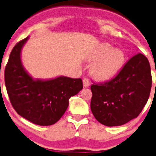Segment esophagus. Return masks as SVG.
I'll return each instance as SVG.
<instances>
[{
    "instance_id": "1",
    "label": "esophagus",
    "mask_w": 156,
    "mask_h": 156,
    "mask_svg": "<svg viewBox=\"0 0 156 156\" xmlns=\"http://www.w3.org/2000/svg\"><path fill=\"white\" fill-rule=\"evenodd\" d=\"M83 84L84 87H87L90 86V80L88 79L87 78H84L83 79Z\"/></svg>"
}]
</instances>
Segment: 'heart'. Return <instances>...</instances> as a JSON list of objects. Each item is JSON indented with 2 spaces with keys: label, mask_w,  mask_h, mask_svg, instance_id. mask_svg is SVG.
Masks as SVG:
<instances>
[{
  "label": "heart",
  "mask_w": 156,
  "mask_h": 156,
  "mask_svg": "<svg viewBox=\"0 0 156 156\" xmlns=\"http://www.w3.org/2000/svg\"><path fill=\"white\" fill-rule=\"evenodd\" d=\"M97 60L91 69L93 76L98 81H108L114 78L125 65L126 57L121 49H114L108 43L101 44L92 56Z\"/></svg>",
  "instance_id": "heart-1"
}]
</instances>
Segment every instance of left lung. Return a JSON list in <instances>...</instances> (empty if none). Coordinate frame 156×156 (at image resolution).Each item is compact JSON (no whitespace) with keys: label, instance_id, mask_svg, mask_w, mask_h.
I'll return each instance as SVG.
<instances>
[{"label":"left lung","instance_id":"obj_1","mask_svg":"<svg viewBox=\"0 0 156 156\" xmlns=\"http://www.w3.org/2000/svg\"><path fill=\"white\" fill-rule=\"evenodd\" d=\"M151 87L148 59L141 53L137 54L111 81L91 85L92 113L105 126L123 125L140 114Z\"/></svg>","mask_w":156,"mask_h":156}]
</instances>
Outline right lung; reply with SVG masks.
I'll return each instance as SVG.
<instances>
[{
	"mask_svg": "<svg viewBox=\"0 0 156 156\" xmlns=\"http://www.w3.org/2000/svg\"><path fill=\"white\" fill-rule=\"evenodd\" d=\"M27 39L18 42L9 55L4 72L6 91L19 115L36 125H53L64 114L69 98L82 90V80L64 76L33 79L21 62V51Z\"/></svg>",
	"mask_w": 156,
	"mask_h": 156,
	"instance_id": "add662e5",
	"label": "right lung"
}]
</instances>
